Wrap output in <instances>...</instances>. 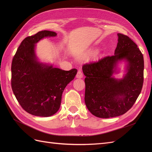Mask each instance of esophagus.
I'll list each match as a JSON object with an SVG mask.
<instances>
[{
  "mask_svg": "<svg viewBox=\"0 0 152 152\" xmlns=\"http://www.w3.org/2000/svg\"><path fill=\"white\" fill-rule=\"evenodd\" d=\"M83 77V73L82 72L81 70H78V72H77L76 74V78H82Z\"/></svg>",
  "mask_w": 152,
  "mask_h": 152,
  "instance_id": "esophagus-1",
  "label": "esophagus"
}]
</instances>
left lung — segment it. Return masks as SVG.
Returning a JSON list of instances; mask_svg holds the SVG:
<instances>
[{
  "label": "left lung",
  "instance_id": "obj_1",
  "mask_svg": "<svg viewBox=\"0 0 152 152\" xmlns=\"http://www.w3.org/2000/svg\"><path fill=\"white\" fill-rule=\"evenodd\" d=\"M114 56L83 64L85 103L96 117L109 118L124 114L137 101L144 82V57L137 45L125 34H118ZM128 62L124 79L112 77L119 60Z\"/></svg>",
  "mask_w": 152,
  "mask_h": 152
}]
</instances>
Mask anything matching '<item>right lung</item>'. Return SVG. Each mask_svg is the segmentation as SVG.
Wrapping results in <instances>:
<instances>
[{
    "instance_id": "obj_1",
    "label": "right lung",
    "mask_w": 152,
    "mask_h": 152,
    "mask_svg": "<svg viewBox=\"0 0 152 152\" xmlns=\"http://www.w3.org/2000/svg\"><path fill=\"white\" fill-rule=\"evenodd\" d=\"M50 31H39L21 42L12 62V91L23 109L29 114L48 117L59 110L64 88L74 78L76 69L63 70L38 62L35 44L56 37Z\"/></svg>"
}]
</instances>
